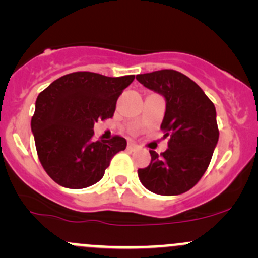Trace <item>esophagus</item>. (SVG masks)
<instances>
[{"mask_svg": "<svg viewBox=\"0 0 258 258\" xmlns=\"http://www.w3.org/2000/svg\"><path fill=\"white\" fill-rule=\"evenodd\" d=\"M127 147H128V150L135 151V150H137V148H139V145L134 144V142H130V144H128V146H127Z\"/></svg>", "mask_w": 258, "mask_h": 258, "instance_id": "1", "label": "esophagus"}]
</instances>
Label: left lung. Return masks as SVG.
<instances>
[{
	"label": "left lung",
	"instance_id": "8db88e82",
	"mask_svg": "<svg viewBox=\"0 0 258 258\" xmlns=\"http://www.w3.org/2000/svg\"><path fill=\"white\" fill-rule=\"evenodd\" d=\"M146 88L162 96L166 111L161 128L168 148L140 168L139 178L148 191L176 196L191 189L206 172L218 142L215 105L191 79L175 70L136 76Z\"/></svg>",
	"mask_w": 258,
	"mask_h": 258
}]
</instances>
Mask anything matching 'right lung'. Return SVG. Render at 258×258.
Segmentation results:
<instances>
[{
  "instance_id": "right-lung-1",
  "label": "right lung",
  "mask_w": 258,
  "mask_h": 258,
  "mask_svg": "<svg viewBox=\"0 0 258 258\" xmlns=\"http://www.w3.org/2000/svg\"><path fill=\"white\" fill-rule=\"evenodd\" d=\"M134 80V75L74 72L38 95L31 130L41 165L56 183L72 189L92 186L103 177L111 158L126 148L119 136L93 141V126L113 116L117 98Z\"/></svg>"
}]
</instances>
